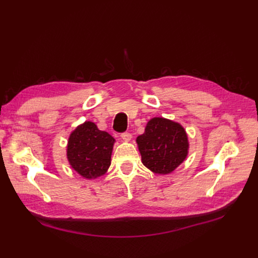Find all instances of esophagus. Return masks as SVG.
<instances>
[{"label": "esophagus", "instance_id": "34e87169", "mask_svg": "<svg viewBox=\"0 0 258 258\" xmlns=\"http://www.w3.org/2000/svg\"><path fill=\"white\" fill-rule=\"evenodd\" d=\"M121 139L123 140L124 142H130V140H131V135H130V134H128V132H124V134H122V135H121Z\"/></svg>", "mask_w": 258, "mask_h": 258}]
</instances>
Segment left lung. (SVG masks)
<instances>
[{"mask_svg":"<svg viewBox=\"0 0 258 258\" xmlns=\"http://www.w3.org/2000/svg\"><path fill=\"white\" fill-rule=\"evenodd\" d=\"M142 163L156 174H169L183 163L189 151L188 136L179 122L163 117L147 121L136 140Z\"/></svg>","mask_w":258,"mask_h":258,"instance_id":"left-lung-1","label":"left lung"}]
</instances>
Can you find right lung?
<instances>
[{"mask_svg":"<svg viewBox=\"0 0 258 258\" xmlns=\"http://www.w3.org/2000/svg\"><path fill=\"white\" fill-rule=\"evenodd\" d=\"M114 143L115 139L110 134L86 120L70 134L67 145L69 165L84 178L102 176L111 166Z\"/></svg>","mask_w":258,"mask_h":258,"instance_id":"1","label":"right lung"}]
</instances>
